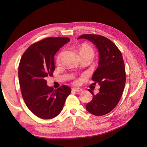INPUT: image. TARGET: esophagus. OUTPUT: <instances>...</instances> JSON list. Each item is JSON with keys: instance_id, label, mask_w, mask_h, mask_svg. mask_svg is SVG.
<instances>
[{"instance_id": "1", "label": "esophagus", "mask_w": 147, "mask_h": 147, "mask_svg": "<svg viewBox=\"0 0 147 147\" xmlns=\"http://www.w3.org/2000/svg\"><path fill=\"white\" fill-rule=\"evenodd\" d=\"M72 90L74 91V92H81V91L82 90V89H80V88H72Z\"/></svg>"}]
</instances>
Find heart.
<instances>
[{"instance_id": "obj_1", "label": "heart", "mask_w": 147, "mask_h": 147, "mask_svg": "<svg viewBox=\"0 0 147 147\" xmlns=\"http://www.w3.org/2000/svg\"><path fill=\"white\" fill-rule=\"evenodd\" d=\"M78 50L79 52L80 56H83V55H88V54H93L94 55V51L93 49H92L89 45L86 43H83L78 45ZM61 53H59L56 59V61L57 63H59L60 61L61 57Z\"/></svg>"}]
</instances>
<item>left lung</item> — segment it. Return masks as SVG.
I'll use <instances>...</instances> for the list:
<instances>
[{
  "label": "left lung",
  "mask_w": 147,
  "mask_h": 147,
  "mask_svg": "<svg viewBox=\"0 0 147 147\" xmlns=\"http://www.w3.org/2000/svg\"><path fill=\"white\" fill-rule=\"evenodd\" d=\"M86 39L94 44L99 52L98 66L92 80L100 86L99 92L93 95L92 100L86 106L87 111L94 115H103L114 109L122 97L126 73L122 55L110 39L98 34H85L78 39Z\"/></svg>",
  "instance_id": "1"
}]
</instances>
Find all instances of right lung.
<instances>
[{"label": "right lung", "instance_id": "1", "mask_svg": "<svg viewBox=\"0 0 147 147\" xmlns=\"http://www.w3.org/2000/svg\"><path fill=\"white\" fill-rule=\"evenodd\" d=\"M70 41L69 38H47L32 44L20 61L18 75L25 105L37 117L50 119L61 111L71 89L63 85L57 89L47 85L46 77H52L54 56Z\"/></svg>", "mask_w": 147, "mask_h": 147}]
</instances>
